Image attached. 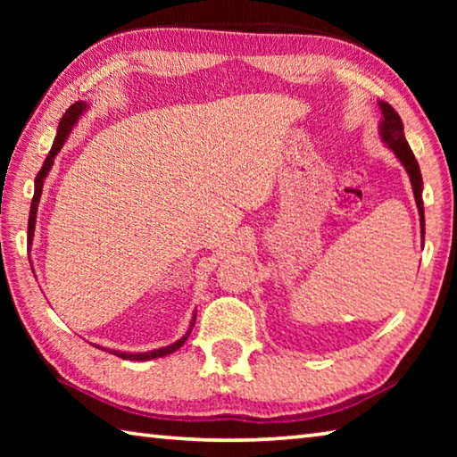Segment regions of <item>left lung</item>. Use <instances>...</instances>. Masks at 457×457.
<instances>
[{"mask_svg": "<svg viewBox=\"0 0 457 457\" xmlns=\"http://www.w3.org/2000/svg\"><path fill=\"white\" fill-rule=\"evenodd\" d=\"M378 108H381V122H378V138H381L385 146L395 153L399 163L409 175V181H411L413 197L417 204V212H420V226H421V237L425 236V213H423V179L420 171V163H417L415 154L409 146L405 133H403V120H401L399 114L395 112L389 103L385 100H378Z\"/></svg>", "mask_w": 457, "mask_h": 457, "instance_id": "8db88e82", "label": "left lung"}]
</instances>
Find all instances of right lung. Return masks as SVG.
<instances>
[{"instance_id":"1","label":"right lung","mask_w":457,"mask_h":457,"mask_svg":"<svg viewBox=\"0 0 457 457\" xmlns=\"http://www.w3.org/2000/svg\"><path fill=\"white\" fill-rule=\"evenodd\" d=\"M90 111V103H87V100H79V103H74L71 108H68L64 117H62L60 125H58V133H56V138H54V145L52 149L48 153V157H46L44 165L40 169V173L36 175V181H34V197H32V205H29V220H28V244L29 247H32V242H34V231H36V218H37V204H40V197H42V189H44V181L46 177H48L50 169L54 165V159H56V154L60 153L62 146H64L66 138L71 137L72 129L79 125V120L82 119V114H87ZM34 272V268H32ZM195 319H197V312H193L191 316V322H189V328L185 335L175 340V343L167 345V346H161V349H153V351H146V353H125V351H111V349H103V351H108L112 354H117V357L120 359H127V361H151V359H159V357H167V354L175 353L179 346H183L185 340L189 338L193 327H195ZM100 349V346H98Z\"/></svg>"}]
</instances>
